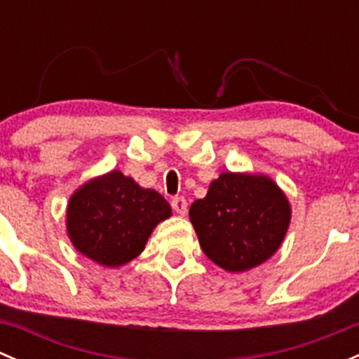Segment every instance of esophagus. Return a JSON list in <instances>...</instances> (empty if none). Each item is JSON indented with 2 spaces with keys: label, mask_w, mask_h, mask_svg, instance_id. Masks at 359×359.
Instances as JSON below:
<instances>
[{
  "label": "esophagus",
  "mask_w": 359,
  "mask_h": 359,
  "mask_svg": "<svg viewBox=\"0 0 359 359\" xmlns=\"http://www.w3.org/2000/svg\"><path fill=\"white\" fill-rule=\"evenodd\" d=\"M172 208L175 210L177 213H179V215H186L187 213V201H186V198H182V196H175L172 200Z\"/></svg>",
  "instance_id": "esophagus-1"
}]
</instances>
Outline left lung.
Here are the masks:
<instances>
[{
    "instance_id": "left-lung-1",
    "label": "left lung",
    "mask_w": 359,
    "mask_h": 359,
    "mask_svg": "<svg viewBox=\"0 0 359 359\" xmlns=\"http://www.w3.org/2000/svg\"><path fill=\"white\" fill-rule=\"evenodd\" d=\"M189 219L205 255L222 269L240 273L266 262L280 248L290 205L267 177L227 172L191 205Z\"/></svg>"
}]
</instances>
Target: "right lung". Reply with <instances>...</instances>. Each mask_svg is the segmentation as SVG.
I'll return each mask as SVG.
<instances>
[{
	"mask_svg": "<svg viewBox=\"0 0 359 359\" xmlns=\"http://www.w3.org/2000/svg\"><path fill=\"white\" fill-rule=\"evenodd\" d=\"M172 215L168 201L153 189H142L121 172L90 180L67 205V233L88 259L118 267L135 259L161 220Z\"/></svg>",
	"mask_w": 359,
	"mask_h": 359,
	"instance_id": "right-lung-1",
	"label": "right lung"
}]
</instances>
